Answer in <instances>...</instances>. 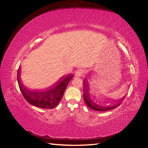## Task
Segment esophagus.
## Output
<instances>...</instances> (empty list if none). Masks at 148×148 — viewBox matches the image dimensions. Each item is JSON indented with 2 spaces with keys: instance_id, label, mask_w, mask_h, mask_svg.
Listing matches in <instances>:
<instances>
[{
  "instance_id": "1",
  "label": "esophagus",
  "mask_w": 148,
  "mask_h": 148,
  "mask_svg": "<svg viewBox=\"0 0 148 148\" xmlns=\"http://www.w3.org/2000/svg\"><path fill=\"white\" fill-rule=\"evenodd\" d=\"M83 74V71L82 70H78L77 71H76V72H75V77L76 78H77V77L78 78V77H82Z\"/></svg>"
}]
</instances>
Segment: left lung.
<instances>
[{"label":"left lung","instance_id":"1","mask_svg":"<svg viewBox=\"0 0 148 148\" xmlns=\"http://www.w3.org/2000/svg\"><path fill=\"white\" fill-rule=\"evenodd\" d=\"M92 72H89L88 73V76L92 74L93 71H91ZM83 96H84V100L86 102V105L89 107V108L96 110V111H107L116 108L121 104V103L124 100L125 96H123V97L120 98L118 99H114L112 98H109L108 97H106L104 98V102L103 104H101V102L99 101V99L97 100V98L95 96V98H93L97 102H94L92 100V98L91 97V94H90V85L88 81V77L83 79ZM102 100V99H101ZM110 103L111 104L108 106H106V103Z\"/></svg>","mask_w":148,"mask_h":148}]
</instances>
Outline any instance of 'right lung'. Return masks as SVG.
I'll use <instances>...</instances> for the list:
<instances>
[{"mask_svg":"<svg viewBox=\"0 0 148 148\" xmlns=\"http://www.w3.org/2000/svg\"><path fill=\"white\" fill-rule=\"evenodd\" d=\"M21 73L20 66L17 72V81L22 95L30 104L43 109H53L58 106L64 96L67 85L74 77L73 74L66 75L60 77L51 86L46 89L31 90L26 88L22 82Z\"/></svg>","mask_w":148,"mask_h":148,"instance_id":"obj_1","label":"right lung"}]
</instances>
